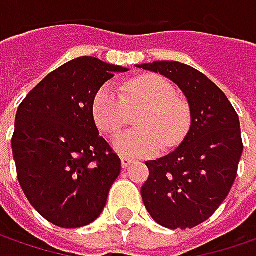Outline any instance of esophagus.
<instances>
[{
  "instance_id": "34e87169",
  "label": "esophagus",
  "mask_w": 256,
  "mask_h": 256,
  "mask_svg": "<svg viewBox=\"0 0 256 256\" xmlns=\"http://www.w3.org/2000/svg\"><path fill=\"white\" fill-rule=\"evenodd\" d=\"M131 164H132V160H130V158H126V156H122V158H121V165H122L124 170H126Z\"/></svg>"
}]
</instances>
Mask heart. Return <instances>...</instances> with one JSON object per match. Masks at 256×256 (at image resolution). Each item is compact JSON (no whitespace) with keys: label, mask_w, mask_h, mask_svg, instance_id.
I'll use <instances>...</instances> for the list:
<instances>
[{"label":"heart","mask_w":256,"mask_h":256,"mask_svg":"<svg viewBox=\"0 0 256 256\" xmlns=\"http://www.w3.org/2000/svg\"><path fill=\"white\" fill-rule=\"evenodd\" d=\"M100 88L92 102L98 128L106 135H116L130 121V111L144 108L136 116L138 130L121 134L114 148L122 155L145 158L158 154L162 146L174 148L184 141L192 124L191 106L176 95L175 86L160 75H142L121 86Z\"/></svg>","instance_id":"heart-1"}]
</instances>
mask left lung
Segmentation results:
<instances>
[{
  "label": "left lung",
  "mask_w": 256,
  "mask_h": 256,
  "mask_svg": "<svg viewBox=\"0 0 256 256\" xmlns=\"http://www.w3.org/2000/svg\"><path fill=\"white\" fill-rule=\"evenodd\" d=\"M136 66L170 78L191 106L190 132L174 152L145 162L150 176L141 188L154 221L191 230L211 218L236 178L244 151L238 114L226 95L190 65L155 61Z\"/></svg>",
  "instance_id": "1"
}]
</instances>
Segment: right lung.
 I'll use <instances>...</instances> for the list:
<instances>
[{
  "mask_svg": "<svg viewBox=\"0 0 256 256\" xmlns=\"http://www.w3.org/2000/svg\"><path fill=\"white\" fill-rule=\"evenodd\" d=\"M126 68L92 56L61 65L20 104L11 145L26 200L45 220L80 228L102 212L121 160L94 121L96 92Z\"/></svg>",
  "mask_w": 256,
  "mask_h": 256,
  "instance_id": "right-lung-1",
  "label": "right lung"
}]
</instances>
